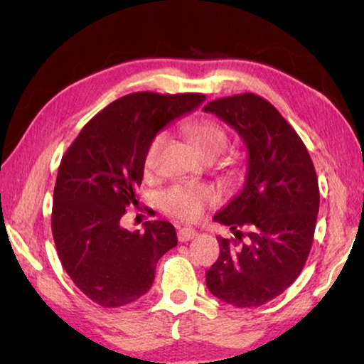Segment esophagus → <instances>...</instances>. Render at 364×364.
I'll return each mask as SVG.
<instances>
[{
	"instance_id": "34e87169",
	"label": "esophagus",
	"mask_w": 364,
	"mask_h": 364,
	"mask_svg": "<svg viewBox=\"0 0 364 364\" xmlns=\"http://www.w3.org/2000/svg\"><path fill=\"white\" fill-rule=\"evenodd\" d=\"M196 236L197 232L194 230H191V228H181V230H178V241L180 242L191 241V239H194Z\"/></svg>"
}]
</instances>
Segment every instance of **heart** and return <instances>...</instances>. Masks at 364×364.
Wrapping results in <instances>:
<instances>
[{
    "label": "heart",
    "mask_w": 364,
    "mask_h": 364,
    "mask_svg": "<svg viewBox=\"0 0 364 364\" xmlns=\"http://www.w3.org/2000/svg\"><path fill=\"white\" fill-rule=\"evenodd\" d=\"M189 134L197 149L204 157H217L226 149V132L213 120H197L189 125ZM165 133L160 132L147 144L143 165L146 171H151L157 164L159 152L165 143ZM215 202L212 189L194 184H175L160 194V207L170 217L183 221H197L204 215L205 208Z\"/></svg>",
    "instance_id": "b5f03b06"
}]
</instances>
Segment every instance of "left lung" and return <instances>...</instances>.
Wrapping results in <instances>:
<instances>
[{
  "label": "left lung",
  "mask_w": 364,
  "mask_h": 364,
  "mask_svg": "<svg viewBox=\"0 0 364 364\" xmlns=\"http://www.w3.org/2000/svg\"><path fill=\"white\" fill-rule=\"evenodd\" d=\"M204 110L231 125L249 152L244 189L213 217L236 239L217 237L220 255L205 271L207 287L237 308L262 306L305 267L319 210L316 171L297 132L263 97L234 95Z\"/></svg>",
  "instance_id": "1"
}]
</instances>
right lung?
I'll list each match as a JSON object with an SVG mask.
<instances>
[{
  "label": "right lung",
  "mask_w": 364,
  "mask_h": 364,
  "mask_svg": "<svg viewBox=\"0 0 364 364\" xmlns=\"http://www.w3.org/2000/svg\"><path fill=\"white\" fill-rule=\"evenodd\" d=\"M205 101L202 93L139 91L96 114L63 156L53 196L51 230L59 260L86 297L104 308L132 304L149 291L159 258L178 244L168 221L130 232L120 218L138 205L151 139Z\"/></svg>",
  "instance_id": "add662e5"
}]
</instances>
